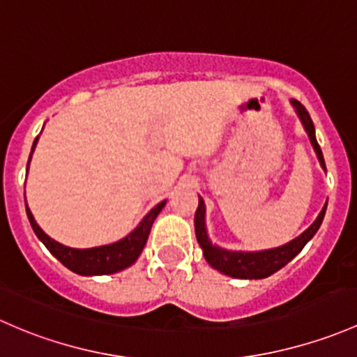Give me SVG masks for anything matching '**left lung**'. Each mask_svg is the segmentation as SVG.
Returning <instances> with one entry per match:
<instances>
[{
  "mask_svg": "<svg viewBox=\"0 0 357 357\" xmlns=\"http://www.w3.org/2000/svg\"><path fill=\"white\" fill-rule=\"evenodd\" d=\"M292 105L296 106L297 115L303 120L304 128H306L307 135L311 139V144H313L316 154H318V160L321 163V167L325 168V160H323V153L319 149L318 141H316L314 135V125L311 120L307 109L301 105L299 101L294 99ZM326 204L323 206L321 213L318 215V218L314 220L313 225L303 232L297 238L290 241L289 244L282 245V248L268 249V251H258V252H242V251H227V249L216 248L211 244V241L208 238L206 234V225H204V201L199 197V206L196 209V216H194V227H196V237L199 242L201 249L204 252V258L211 264L215 270L222 271V273L229 275L234 278H266L270 275H273L275 271H278L280 268H284L289 261H292L303 251L304 245L313 238V235L318 232L319 225L323 222V216H325Z\"/></svg>",
  "mask_w": 357,
  "mask_h": 357,
  "instance_id": "obj_1",
  "label": "left lung"
}]
</instances>
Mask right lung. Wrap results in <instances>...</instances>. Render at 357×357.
<instances>
[{
    "label": "right lung",
    "instance_id": "add662e5",
    "mask_svg": "<svg viewBox=\"0 0 357 357\" xmlns=\"http://www.w3.org/2000/svg\"><path fill=\"white\" fill-rule=\"evenodd\" d=\"M36 142H38V137H36L34 144H32V151H34L36 148ZM165 204H167V201L154 206L151 211L144 216V220L139 223L137 229H135L134 232L128 234L127 237L122 238V241L115 242V244L101 245V248L93 249H72L60 244V242L53 241V238L47 237V235L41 230V227L36 223L29 206H25V209H27V216L29 222H31L32 225V230L38 235L39 241L46 245L47 251L60 261L63 266H67L68 270L73 271V273L79 275H109L116 273V271L120 270H125V268L135 263V259L139 258V255H141L142 249H144L146 241H148L149 232H151L153 222L156 220V216L160 215L161 209L165 208Z\"/></svg>",
    "mask_w": 357,
    "mask_h": 357
}]
</instances>
